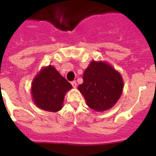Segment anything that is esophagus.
<instances>
[{
  "instance_id": "obj_1",
  "label": "esophagus",
  "mask_w": 156,
  "mask_h": 156,
  "mask_svg": "<svg viewBox=\"0 0 156 156\" xmlns=\"http://www.w3.org/2000/svg\"><path fill=\"white\" fill-rule=\"evenodd\" d=\"M71 84H72V86L74 88L76 87V86H77V83H76V82L75 80H74V81H72V82H71Z\"/></svg>"
}]
</instances>
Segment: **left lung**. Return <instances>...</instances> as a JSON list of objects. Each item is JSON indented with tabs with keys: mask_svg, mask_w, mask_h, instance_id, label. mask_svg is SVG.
<instances>
[{
	"mask_svg": "<svg viewBox=\"0 0 156 156\" xmlns=\"http://www.w3.org/2000/svg\"><path fill=\"white\" fill-rule=\"evenodd\" d=\"M78 87L87 105L95 111L112 108L120 98L123 87L122 76L112 66L103 62L92 61Z\"/></svg>",
	"mask_w": 156,
	"mask_h": 156,
	"instance_id": "8db88e82",
	"label": "left lung"
}]
</instances>
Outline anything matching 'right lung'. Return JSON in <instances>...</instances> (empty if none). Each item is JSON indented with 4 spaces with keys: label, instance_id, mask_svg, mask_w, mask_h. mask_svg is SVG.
<instances>
[{
    "label": "right lung",
    "instance_id": "1",
    "mask_svg": "<svg viewBox=\"0 0 156 156\" xmlns=\"http://www.w3.org/2000/svg\"><path fill=\"white\" fill-rule=\"evenodd\" d=\"M72 88L70 83L49 66L44 68L35 77L32 84V95L40 108L58 112L62 107L66 91Z\"/></svg>",
    "mask_w": 156,
    "mask_h": 156
}]
</instances>
